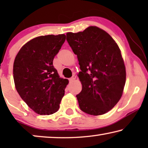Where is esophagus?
<instances>
[{"label":"esophagus","mask_w":148,"mask_h":148,"mask_svg":"<svg viewBox=\"0 0 148 148\" xmlns=\"http://www.w3.org/2000/svg\"><path fill=\"white\" fill-rule=\"evenodd\" d=\"M75 79H76V76H75V75L72 76L71 77V78L69 79V82H74V81L75 80Z\"/></svg>","instance_id":"34e87169"}]
</instances>
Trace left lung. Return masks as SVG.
Instances as JSON below:
<instances>
[{
  "label": "left lung",
  "instance_id": "1",
  "mask_svg": "<svg viewBox=\"0 0 148 148\" xmlns=\"http://www.w3.org/2000/svg\"><path fill=\"white\" fill-rule=\"evenodd\" d=\"M66 40L77 56L82 90L76 96L83 112L98 116L113 108L123 95L126 69L118 44L104 30L90 26L66 33Z\"/></svg>",
  "mask_w": 148,
  "mask_h": 148
}]
</instances>
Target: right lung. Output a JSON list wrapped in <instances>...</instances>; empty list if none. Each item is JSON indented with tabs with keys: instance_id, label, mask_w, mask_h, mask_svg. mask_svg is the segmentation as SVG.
Listing matches in <instances>:
<instances>
[{
	"instance_id": "right-lung-1",
	"label": "right lung",
	"mask_w": 148,
	"mask_h": 148,
	"mask_svg": "<svg viewBox=\"0 0 148 148\" xmlns=\"http://www.w3.org/2000/svg\"><path fill=\"white\" fill-rule=\"evenodd\" d=\"M65 39L64 34L33 38L22 46L14 60L16 90L38 114L57 112L69 84L68 79L60 77L52 63Z\"/></svg>"
}]
</instances>
